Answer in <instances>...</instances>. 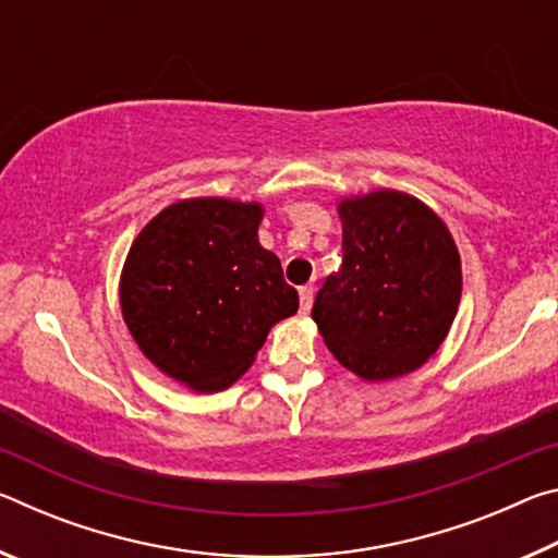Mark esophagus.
<instances>
[{"mask_svg": "<svg viewBox=\"0 0 558 558\" xmlns=\"http://www.w3.org/2000/svg\"><path fill=\"white\" fill-rule=\"evenodd\" d=\"M313 300H315V288L313 286L300 288V313L302 315L310 313V307H313Z\"/></svg>", "mask_w": 558, "mask_h": 558, "instance_id": "esophagus-1", "label": "esophagus"}]
</instances>
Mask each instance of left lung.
Returning <instances> with one entry per match:
<instances>
[{
	"label": "left lung",
	"instance_id": "obj_1",
	"mask_svg": "<svg viewBox=\"0 0 558 558\" xmlns=\"http://www.w3.org/2000/svg\"><path fill=\"white\" fill-rule=\"evenodd\" d=\"M342 266L313 305L329 352L364 381L399 379L448 337L462 295L460 253L446 221L396 189L344 196Z\"/></svg>",
	"mask_w": 558,
	"mask_h": 558
}]
</instances>
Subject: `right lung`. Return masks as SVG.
Instances as JSON below:
<instances>
[{
  "mask_svg": "<svg viewBox=\"0 0 558 558\" xmlns=\"http://www.w3.org/2000/svg\"><path fill=\"white\" fill-rule=\"evenodd\" d=\"M263 204L196 196L169 204L120 276L122 319L149 362L186 389H229L270 327L298 313V290L258 241Z\"/></svg>",
  "mask_w": 558,
  "mask_h": 558,
  "instance_id": "obj_1",
  "label": "right lung"
}]
</instances>
